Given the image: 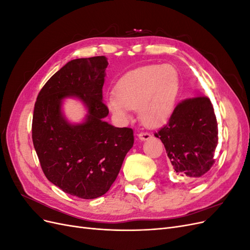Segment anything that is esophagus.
Wrapping results in <instances>:
<instances>
[{
  "mask_svg": "<svg viewBox=\"0 0 250 250\" xmlns=\"http://www.w3.org/2000/svg\"><path fill=\"white\" fill-rule=\"evenodd\" d=\"M138 137L141 141H148L152 138V135H151L150 133H147V132H141Z\"/></svg>",
  "mask_w": 250,
  "mask_h": 250,
  "instance_id": "1",
  "label": "esophagus"
}]
</instances>
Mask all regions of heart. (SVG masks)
Instances as JSON below:
<instances>
[{
	"label": "heart",
	"instance_id": "1",
	"mask_svg": "<svg viewBox=\"0 0 250 250\" xmlns=\"http://www.w3.org/2000/svg\"><path fill=\"white\" fill-rule=\"evenodd\" d=\"M179 75L170 64H151L126 73L106 98L109 111L122 123L129 122L130 110L139 111L147 127L165 124L172 116L179 93Z\"/></svg>",
	"mask_w": 250,
	"mask_h": 250
}]
</instances>
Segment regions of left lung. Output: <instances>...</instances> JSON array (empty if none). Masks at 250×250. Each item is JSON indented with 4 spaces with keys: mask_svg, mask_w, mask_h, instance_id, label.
I'll list each match as a JSON object with an SVG mask.
<instances>
[{
    "mask_svg": "<svg viewBox=\"0 0 250 250\" xmlns=\"http://www.w3.org/2000/svg\"><path fill=\"white\" fill-rule=\"evenodd\" d=\"M155 137L163 142L177 174L203 176L215 163L218 144V124L210 100L197 95L180 102Z\"/></svg>",
    "mask_w": 250,
    "mask_h": 250,
    "instance_id": "8db88e82",
    "label": "left lung"
}]
</instances>
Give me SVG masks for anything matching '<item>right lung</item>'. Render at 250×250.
Masks as SVG:
<instances>
[{
  "label": "right lung",
  "mask_w": 250,
  "mask_h": 250,
  "mask_svg": "<svg viewBox=\"0 0 250 250\" xmlns=\"http://www.w3.org/2000/svg\"><path fill=\"white\" fill-rule=\"evenodd\" d=\"M105 56L73 59L47 81L37 96L32 140L44 175L53 185L82 199L106 193L133 146L131 128H119L104 118L102 101ZM66 97H76L88 113L82 124L69 123L62 112Z\"/></svg>",
  "instance_id": "add662e5"
}]
</instances>
